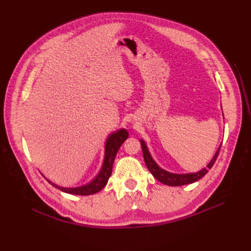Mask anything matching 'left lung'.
I'll return each instance as SVG.
<instances>
[{
  "label": "left lung",
  "instance_id": "left-lung-1",
  "mask_svg": "<svg viewBox=\"0 0 251 251\" xmlns=\"http://www.w3.org/2000/svg\"><path fill=\"white\" fill-rule=\"evenodd\" d=\"M140 144L142 148L144 162H146L147 168L149 169L151 174L153 175V176L158 181H160L161 183H163L165 185H170V186H180V185L194 183V182L198 181L199 179L204 177L205 175L207 174L208 170H210L212 168V165L215 164L217 158H218V155H219L220 149H221V146H220L216 151L215 156L212 157L210 162L206 165V168L202 169L201 171L197 172V173H189V174H173V173L164 171L154 161V159L151 158L150 151L148 150L146 142H144L142 139H140Z\"/></svg>",
  "mask_w": 251,
  "mask_h": 251
}]
</instances>
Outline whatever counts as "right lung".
Listing matches in <instances>:
<instances>
[{"mask_svg":"<svg viewBox=\"0 0 251 251\" xmlns=\"http://www.w3.org/2000/svg\"><path fill=\"white\" fill-rule=\"evenodd\" d=\"M128 137V133L126 128H121L115 133H112L109 138L105 141V147H104V159L102 163V168L100 172V174L90 182V183L78 186V187H62L53 183V182L46 179L49 183L56 187L59 191H62L67 194L71 195H79V196H88V195H93L96 194L105 186L108 183V180L112 174V168L114 160H115V157L119 148L123 146L125 140Z\"/></svg>","mask_w":251,"mask_h":251,"instance_id":"add662e5","label":"right lung"}]
</instances>
